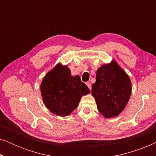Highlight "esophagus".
I'll return each mask as SVG.
<instances>
[{"label": "esophagus", "mask_w": 156, "mask_h": 156, "mask_svg": "<svg viewBox=\"0 0 156 156\" xmlns=\"http://www.w3.org/2000/svg\"><path fill=\"white\" fill-rule=\"evenodd\" d=\"M86 84H87V86L88 87V88H89V89H91V83H90V82H87V83H86Z\"/></svg>", "instance_id": "obj_1"}]
</instances>
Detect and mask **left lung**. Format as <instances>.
I'll return each mask as SVG.
<instances>
[{
  "instance_id": "left-lung-1",
  "label": "left lung",
  "mask_w": 156,
  "mask_h": 156,
  "mask_svg": "<svg viewBox=\"0 0 156 156\" xmlns=\"http://www.w3.org/2000/svg\"><path fill=\"white\" fill-rule=\"evenodd\" d=\"M131 89L129 76L113 60L97 69L91 94L94 97L99 112L105 118H113L124 109Z\"/></svg>"
}]
</instances>
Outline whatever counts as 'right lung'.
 Masks as SVG:
<instances>
[{"instance_id": "add662e5", "label": "right lung", "mask_w": 156, "mask_h": 156, "mask_svg": "<svg viewBox=\"0 0 156 156\" xmlns=\"http://www.w3.org/2000/svg\"><path fill=\"white\" fill-rule=\"evenodd\" d=\"M44 105L59 116L69 115L78 106L81 98L90 92L80 76H72L67 66H55L44 76L40 85Z\"/></svg>"}]
</instances>
